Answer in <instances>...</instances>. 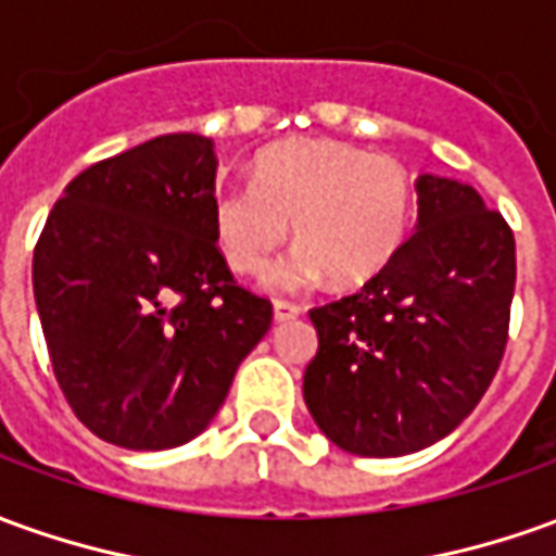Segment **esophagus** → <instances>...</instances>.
Here are the masks:
<instances>
[{
  "label": "esophagus",
  "mask_w": 556,
  "mask_h": 556,
  "mask_svg": "<svg viewBox=\"0 0 556 556\" xmlns=\"http://www.w3.org/2000/svg\"><path fill=\"white\" fill-rule=\"evenodd\" d=\"M271 312H275V320H278V324H285V320H293V317L302 315L300 305H293V302H285V300L275 302V305H271Z\"/></svg>",
  "instance_id": "1"
}]
</instances>
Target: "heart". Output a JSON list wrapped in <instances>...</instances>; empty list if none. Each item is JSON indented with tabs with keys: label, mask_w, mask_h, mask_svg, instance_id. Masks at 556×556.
<instances>
[{
	"label": "heart",
	"mask_w": 556,
	"mask_h": 556,
	"mask_svg": "<svg viewBox=\"0 0 556 556\" xmlns=\"http://www.w3.org/2000/svg\"><path fill=\"white\" fill-rule=\"evenodd\" d=\"M214 239L229 269L266 271L290 236L300 248L269 271L271 290H302L324 275L336 287L372 281L412 227V178L400 160L344 141L296 139L256 156L251 187H227L212 205Z\"/></svg>",
	"instance_id": "1"
}]
</instances>
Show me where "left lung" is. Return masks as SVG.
Wrapping results in <instances>:
<instances>
[{
	"mask_svg": "<svg viewBox=\"0 0 556 556\" xmlns=\"http://www.w3.org/2000/svg\"><path fill=\"white\" fill-rule=\"evenodd\" d=\"M415 236L359 293L312 308L302 396L357 457H402L472 415L508 342L515 236L476 187L420 175Z\"/></svg>",
	"mask_w": 556,
	"mask_h": 556,
	"instance_id": "8db88e82",
	"label": "left lung"
}]
</instances>
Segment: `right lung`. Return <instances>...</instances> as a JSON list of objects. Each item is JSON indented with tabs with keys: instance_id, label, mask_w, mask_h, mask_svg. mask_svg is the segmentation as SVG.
Instances as JSON below:
<instances>
[{
	"instance_id": "right-lung-1",
	"label": "right lung",
	"mask_w": 556,
	"mask_h": 556,
	"mask_svg": "<svg viewBox=\"0 0 556 556\" xmlns=\"http://www.w3.org/2000/svg\"><path fill=\"white\" fill-rule=\"evenodd\" d=\"M214 141L172 132L72 178L33 256L53 375L90 432L178 447L212 424L271 302L236 285L214 239Z\"/></svg>"
}]
</instances>
